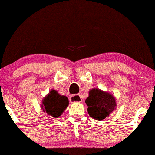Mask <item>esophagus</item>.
Here are the masks:
<instances>
[{"instance_id":"1","label":"esophagus","mask_w":155,"mask_h":155,"mask_svg":"<svg viewBox=\"0 0 155 155\" xmlns=\"http://www.w3.org/2000/svg\"><path fill=\"white\" fill-rule=\"evenodd\" d=\"M70 101L71 103H80L82 101V99L81 97V96L79 94H75V95H72L69 98Z\"/></svg>"}]
</instances>
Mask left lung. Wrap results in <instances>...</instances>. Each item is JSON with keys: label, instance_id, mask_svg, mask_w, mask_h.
<instances>
[{"label": "left lung", "instance_id": "obj_1", "mask_svg": "<svg viewBox=\"0 0 155 155\" xmlns=\"http://www.w3.org/2000/svg\"><path fill=\"white\" fill-rule=\"evenodd\" d=\"M85 102L89 116L98 121L108 117L117 107L116 99L111 94L97 88L90 90Z\"/></svg>", "mask_w": 155, "mask_h": 155}]
</instances>
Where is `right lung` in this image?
I'll list each match as a JSON object with an SVG mask.
<instances>
[{
	"label": "right lung",
	"mask_w": 155,
	"mask_h": 155,
	"mask_svg": "<svg viewBox=\"0 0 155 155\" xmlns=\"http://www.w3.org/2000/svg\"><path fill=\"white\" fill-rule=\"evenodd\" d=\"M68 104V99L66 96L60 95L56 90L51 89L43 99L41 108L48 116L58 118L66 110Z\"/></svg>",
	"instance_id": "right-lung-1"
}]
</instances>
